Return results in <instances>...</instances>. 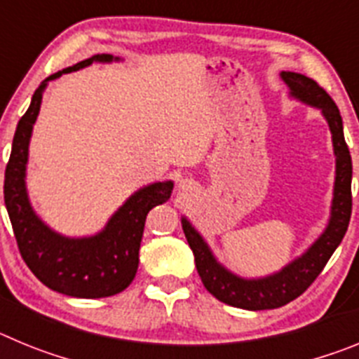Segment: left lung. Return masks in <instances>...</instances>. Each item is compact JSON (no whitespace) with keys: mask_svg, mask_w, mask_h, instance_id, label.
Segmentation results:
<instances>
[{"mask_svg":"<svg viewBox=\"0 0 359 359\" xmlns=\"http://www.w3.org/2000/svg\"><path fill=\"white\" fill-rule=\"evenodd\" d=\"M280 77L290 86L291 97L322 111L331 129L332 147L336 154V180L331 219L325 231L302 257L294 259L278 273L264 278H241L230 273L226 268L215 261L208 244L203 241L196 228L185 217L182 219L183 231H185L190 250L194 253L196 268H198L203 286L221 302L248 311L275 309L300 297L322 273V269L325 268L334 250L338 248V244L341 243L348 221H351V212H353V194H351L353 160L345 144L340 109L329 97L327 91L313 79L293 72H282Z\"/></svg>","mask_w":359,"mask_h":359,"instance_id":"left-lung-1","label":"left lung"}]
</instances>
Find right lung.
<instances>
[{
    "label": "right lung",
    "instance_id": "right-lung-1",
    "mask_svg": "<svg viewBox=\"0 0 359 359\" xmlns=\"http://www.w3.org/2000/svg\"><path fill=\"white\" fill-rule=\"evenodd\" d=\"M93 61L109 62L113 61V55H93L41 82L32 97L30 107L15 128L3 187L5 207L23 261L44 286L77 298L111 297L131 284L138 269L145 217L151 208L169 201L174 187L172 182H158L144 187L123 203L100 233L82 239L59 236L32 210L25 187V172L32 128L39 115L44 88L48 81L61 77L62 73L77 72Z\"/></svg>",
    "mask_w": 359,
    "mask_h": 359
}]
</instances>
